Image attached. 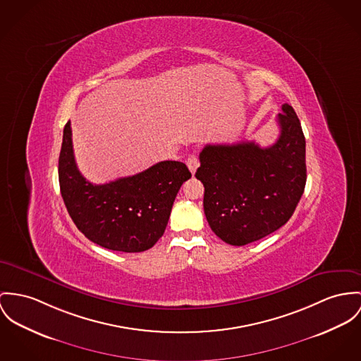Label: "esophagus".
<instances>
[{
  "label": "esophagus",
  "mask_w": 361,
  "mask_h": 361,
  "mask_svg": "<svg viewBox=\"0 0 361 361\" xmlns=\"http://www.w3.org/2000/svg\"><path fill=\"white\" fill-rule=\"evenodd\" d=\"M187 166L190 169V171H191L192 174H195L196 169L199 167V159H197L196 155H191V157L187 159Z\"/></svg>",
  "instance_id": "34e87169"
}]
</instances>
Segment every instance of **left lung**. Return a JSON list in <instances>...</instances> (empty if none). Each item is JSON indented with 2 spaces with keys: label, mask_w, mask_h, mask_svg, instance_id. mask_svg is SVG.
Listing matches in <instances>:
<instances>
[{
  "label": "left lung",
  "mask_w": 361,
  "mask_h": 361,
  "mask_svg": "<svg viewBox=\"0 0 361 361\" xmlns=\"http://www.w3.org/2000/svg\"><path fill=\"white\" fill-rule=\"evenodd\" d=\"M281 110L272 145L209 144L199 155L195 177L204 187V214L228 245L245 246L278 231L304 194L305 136L294 109L283 104Z\"/></svg>",
  "instance_id": "obj_1"
}]
</instances>
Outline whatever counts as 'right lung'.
I'll list each match as a JSON object with an SVG mask.
<instances>
[{"label": "right lung", "instance_id": "add662e5", "mask_svg": "<svg viewBox=\"0 0 361 361\" xmlns=\"http://www.w3.org/2000/svg\"><path fill=\"white\" fill-rule=\"evenodd\" d=\"M188 178L191 173L183 162L164 161L130 177L92 184L75 164L70 122L64 126L59 157L60 192L77 228L104 249H151L162 238L173 202Z\"/></svg>", "mask_w": 361, "mask_h": 361}]
</instances>
